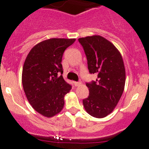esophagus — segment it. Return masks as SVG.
I'll return each mask as SVG.
<instances>
[{
    "label": "esophagus",
    "instance_id": "obj_1",
    "mask_svg": "<svg viewBox=\"0 0 149 149\" xmlns=\"http://www.w3.org/2000/svg\"><path fill=\"white\" fill-rule=\"evenodd\" d=\"M73 84H74V85L76 86H81L82 84V83L81 81H74L73 82Z\"/></svg>",
    "mask_w": 149,
    "mask_h": 149
}]
</instances>
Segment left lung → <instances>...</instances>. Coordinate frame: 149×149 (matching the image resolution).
<instances>
[{
    "label": "left lung",
    "mask_w": 149,
    "mask_h": 149,
    "mask_svg": "<svg viewBox=\"0 0 149 149\" xmlns=\"http://www.w3.org/2000/svg\"><path fill=\"white\" fill-rule=\"evenodd\" d=\"M90 73H96V81L86 83L89 95L83 100L86 111L91 116L103 118L114 110L125 88V69L120 52L100 35L82 37Z\"/></svg>",
    "instance_id": "obj_1"
}]
</instances>
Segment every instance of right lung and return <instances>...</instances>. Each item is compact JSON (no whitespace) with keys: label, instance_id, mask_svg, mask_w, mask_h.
<instances>
[{"label":"right lung","instance_id":"right-lung-1","mask_svg":"<svg viewBox=\"0 0 149 149\" xmlns=\"http://www.w3.org/2000/svg\"><path fill=\"white\" fill-rule=\"evenodd\" d=\"M76 39L52 38L33 47L24 61L22 85L34 110L47 118L59 113L71 86L63 79V55ZM61 72V75L59 76Z\"/></svg>","mask_w":149,"mask_h":149}]
</instances>
